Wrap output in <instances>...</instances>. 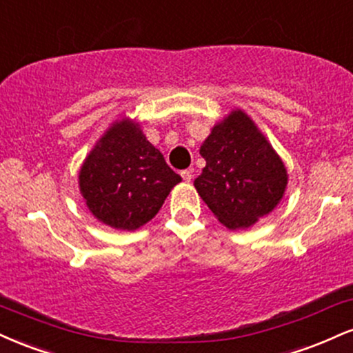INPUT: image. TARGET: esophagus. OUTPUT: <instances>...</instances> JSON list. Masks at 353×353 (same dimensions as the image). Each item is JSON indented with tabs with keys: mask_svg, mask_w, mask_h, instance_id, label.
<instances>
[{
	"mask_svg": "<svg viewBox=\"0 0 353 353\" xmlns=\"http://www.w3.org/2000/svg\"><path fill=\"white\" fill-rule=\"evenodd\" d=\"M181 176H183V180L186 181V183H190L193 178V172L192 170H183V172H181Z\"/></svg>",
	"mask_w": 353,
	"mask_h": 353,
	"instance_id": "1",
	"label": "esophagus"
}]
</instances>
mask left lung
<instances>
[{"mask_svg": "<svg viewBox=\"0 0 353 353\" xmlns=\"http://www.w3.org/2000/svg\"><path fill=\"white\" fill-rule=\"evenodd\" d=\"M194 188L228 230H246L283 200L288 168L250 115L231 110L201 143Z\"/></svg>", "mask_w": 353, "mask_h": 353, "instance_id": "left-lung-1", "label": "left lung"}]
</instances>
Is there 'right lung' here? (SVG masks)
Returning a JSON list of instances; mask_svg holds the SVG:
<instances>
[{
	"label": "right lung",
	"mask_w": 353,
	"mask_h": 353,
	"mask_svg": "<svg viewBox=\"0 0 353 353\" xmlns=\"http://www.w3.org/2000/svg\"><path fill=\"white\" fill-rule=\"evenodd\" d=\"M181 181L137 120H115L79 170V190L87 208L103 225L135 231L159 213Z\"/></svg>",
	"instance_id": "1"
}]
</instances>
